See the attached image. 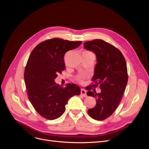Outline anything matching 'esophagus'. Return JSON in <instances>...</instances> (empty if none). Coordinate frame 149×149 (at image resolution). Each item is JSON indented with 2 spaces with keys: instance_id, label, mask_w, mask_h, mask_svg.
<instances>
[{
  "instance_id": "1",
  "label": "esophagus",
  "mask_w": 149,
  "mask_h": 149,
  "mask_svg": "<svg viewBox=\"0 0 149 149\" xmlns=\"http://www.w3.org/2000/svg\"><path fill=\"white\" fill-rule=\"evenodd\" d=\"M81 94L83 96V97H87V94H86V91H85L84 89H81Z\"/></svg>"
}]
</instances>
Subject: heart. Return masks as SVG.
I'll list each match as a JSON object with an SVG mask.
<instances>
[{"label":"heart","instance_id":"b5f03b06","mask_svg":"<svg viewBox=\"0 0 149 149\" xmlns=\"http://www.w3.org/2000/svg\"><path fill=\"white\" fill-rule=\"evenodd\" d=\"M78 79L79 80V81L81 80V79H82V77H81V76H78Z\"/></svg>","mask_w":149,"mask_h":149}]
</instances>
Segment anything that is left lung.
<instances>
[{
	"instance_id": "left-lung-1",
	"label": "left lung",
	"mask_w": 149,
	"mask_h": 149,
	"mask_svg": "<svg viewBox=\"0 0 149 149\" xmlns=\"http://www.w3.org/2000/svg\"><path fill=\"white\" fill-rule=\"evenodd\" d=\"M84 48L96 56L93 80L101 91H89L87 95L96 98V104L88 111V114L97 120H104L118 107L128 81L127 65L122 53L104 40L96 39L84 42ZM90 90V89H89Z\"/></svg>"
}]
</instances>
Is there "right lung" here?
Masks as SVG:
<instances>
[{
	"label": "right lung",
	"instance_id": "obj_1",
	"mask_svg": "<svg viewBox=\"0 0 149 149\" xmlns=\"http://www.w3.org/2000/svg\"><path fill=\"white\" fill-rule=\"evenodd\" d=\"M81 44L53 38L39 43L30 53L24 72L28 97L36 111L48 120L60 118L70 99L80 94L77 85L68 83L63 87L55 79L65 68V53Z\"/></svg>",
	"mask_w": 149,
	"mask_h": 149
}]
</instances>
